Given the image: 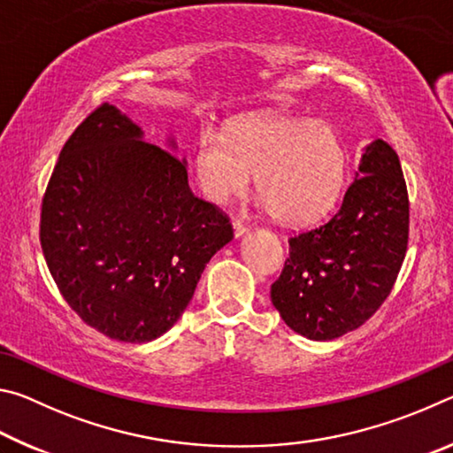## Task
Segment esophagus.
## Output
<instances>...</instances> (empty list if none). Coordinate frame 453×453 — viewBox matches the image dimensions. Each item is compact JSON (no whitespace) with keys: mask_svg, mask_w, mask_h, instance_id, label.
Segmentation results:
<instances>
[{"mask_svg":"<svg viewBox=\"0 0 453 453\" xmlns=\"http://www.w3.org/2000/svg\"><path fill=\"white\" fill-rule=\"evenodd\" d=\"M248 226L243 224V221H240V219H234V234H235V237H242L245 232H248Z\"/></svg>","mask_w":453,"mask_h":453,"instance_id":"esophagus-1","label":"esophagus"}]
</instances>
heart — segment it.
Segmentation results:
<instances>
[{
  "instance_id": "b5f03b06",
  "label": "heart",
  "mask_w": 453,
  "mask_h": 453,
  "mask_svg": "<svg viewBox=\"0 0 453 453\" xmlns=\"http://www.w3.org/2000/svg\"><path fill=\"white\" fill-rule=\"evenodd\" d=\"M256 189L273 218L311 224L334 208L346 175V148L335 129L318 119L240 118L226 135L203 127L196 143V178L213 203Z\"/></svg>"
}]
</instances>
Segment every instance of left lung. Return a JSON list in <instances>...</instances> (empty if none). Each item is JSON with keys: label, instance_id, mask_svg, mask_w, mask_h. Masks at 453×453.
Wrapping results in <instances>:
<instances>
[{"label": "left lung", "instance_id": "8db88e82", "mask_svg": "<svg viewBox=\"0 0 453 453\" xmlns=\"http://www.w3.org/2000/svg\"><path fill=\"white\" fill-rule=\"evenodd\" d=\"M410 199L400 157L383 140L367 145L356 180L332 218L289 237L272 303L303 337L335 340L365 324L403 264Z\"/></svg>", "mask_w": 453, "mask_h": 453}]
</instances>
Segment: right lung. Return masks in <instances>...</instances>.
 I'll use <instances>...</instances> for the list:
<instances>
[{
    "instance_id": "obj_1",
    "label": "right lung",
    "mask_w": 453,
    "mask_h": 453,
    "mask_svg": "<svg viewBox=\"0 0 453 453\" xmlns=\"http://www.w3.org/2000/svg\"><path fill=\"white\" fill-rule=\"evenodd\" d=\"M142 135L116 105L96 107L59 153L40 221L64 300L126 343L164 335L234 237L226 213L191 194L186 162Z\"/></svg>"
}]
</instances>
